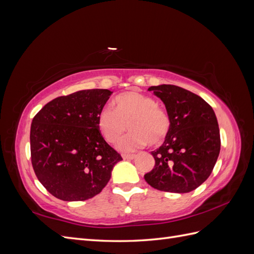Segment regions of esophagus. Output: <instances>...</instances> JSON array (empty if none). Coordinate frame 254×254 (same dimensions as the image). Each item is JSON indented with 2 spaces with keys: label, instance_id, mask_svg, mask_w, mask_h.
Here are the masks:
<instances>
[{
  "label": "esophagus",
  "instance_id": "esophagus-1",
  "mask_svg": "<svg viewBox=\"0 0 254 254\" xmlns=\"http://www.w3.org/2000/svg\"><path fill=\"white\" fill-rule=\"evenodd\" d=\"M122 157L124 160H132L134 158V155H123Z\"/></svg>",
  "mask_w": 254,
  "mask_h": 254
}]
</instances>
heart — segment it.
<instances>
[{"mask_svg": "<svg viewBox=\"0 0 254 254\" xmlns=\"http://www.w3.org/2000/svg\"><path fill=\"white\" fill-rule=\"evenodd\" d=\"M114 107L106 106L98 115V128L105 140L115 143L126 130L130 132L118 143L120 150L132 152L149 143L162 142L170 129V119L153 98L139 92H128L114 99Z\"/></svg>", "mask_w": 254, "mask_h": 254, "instance_id": "1", "label": "heart"}]
</instances>
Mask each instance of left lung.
<instances>
[{
    "label": "left lung",
    "instance_id": "8db88e82",
    "mask_svg": "<svg viewBox=\"0 0 254 254\" xmlns=\"http://www.w3.org/2000/svg\"><path fill=\"white\" fill-rule=\"evenodd\" d=\"M165 105L170 129L164 143L151 151L155 167L144 178L150 187L170 193H189L209 178L220 151L216 115L190 91L160 84L148 89Z\"/></svg>",
    "mask_w": 254,
    "mask_h": 254
}]
</instances>
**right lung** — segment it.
I'll use <instances>...</instances> for the list:
<instances>
[{
	"label": "right lung",
	"mask_w": 254,
	"mask_h": 254,
	"mask_svg": "<svg viewBox=\"0 0 254 254\" xmlns=\"http://www.w3.org/2000/svg\"><path fill=\"white\" fill-rule=\"evenodd\" d=\"M112 92L81 90L45 105L30 126V156L38 180L64 201L99 194L122 159L98 128V115Z\"/></svg>",
	"instance_id": "add662e5"
}]
</instances>
